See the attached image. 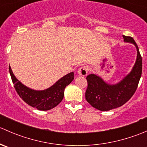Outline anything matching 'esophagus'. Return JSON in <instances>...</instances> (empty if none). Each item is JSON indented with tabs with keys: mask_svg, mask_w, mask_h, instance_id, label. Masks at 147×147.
<instances>
[{
	"mask_svg": "<svg viewBox=\"0 0 147 147\" xmlns=\"http://www.w3.org/2000/svg\"><path fill=\"white\" fill-rule=\"evenodd\" d=\"M88 73V67L87 66H82L78 69V74L82 76H86Z\"/></svg>",
	"mask_w": 147,
	"mask_h": 147,
	"instance_id": "34e87169",
	"label": "esophagus"
}]
</instances>
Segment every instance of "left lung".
Here are the masks:
<instances>
[{
  "instance_id": "1",
  "label": "left lung",
  "mask_w": 147,
  "mask_h": 147,
  "mask_svg": "<svg viewBox=\"0 0 147 147\" xmlns=\"http://www.w3.org/2000/svg\"><path fill=\"white\" fill-rule=\"evenodd\" d=\"M125 42L133 43L137 47V57L132 70L121 82L116 84H107L99 76L90 74L87 75V88L85 99L93 107L100 111L122 106L130 100L137 90L142 72V58L139 47L132 37L123 35Z\"/></svg>"
}]
</instances>
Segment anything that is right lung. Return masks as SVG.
<instances>
[{"instance_id":"add662e5","label":"right lung","mask_w":147,"mask_h":147,"mask_svg":"<svg viewBox=\"0 0 147 147\" xmlns=\"http://www.w3.org/2000/svg\"><path fill=\"white\" fill-rule=\"evenodd\" d=\"M9 72L16 91L20 98L30 106L42 111L49 110L58 105L64 97L65 88L74 79V72H72L65 75L47 90L36 91L26 87L18 80L10 66Z\"/></svg>"}]
</instances>
